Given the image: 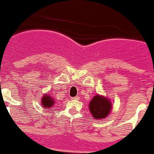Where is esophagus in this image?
<instances>
[{"instance_id": "1", "label": "esophagus", "mask_w": 154, "mask_h": 154, "mask_svg": "<svg viewBox=\"0 0 154 154\" xmlns=\"http://www.w3.org/2000/svg\"><path fill=\"white\" fill-rule=\"evenodd\" d=\"M71 99H72V100H79V96L73 97V98H72Z\"/></svg>"}]
</instances>
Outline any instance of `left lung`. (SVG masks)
I'll use <instances>...</instances> for the list:
<instances>
[{
	"mask_svg": "<svg viewBox=\"0 0 154 154\" xmlns=\"http://www.w3.org/2000/svg\"><path fill=\"white\" fill-rule=\"evenodd\" d=\"M89 110L95 119H102L109 115L111 105L109 100L100 95H95L89 103Z\"/></svg>",
	"mask_w": 154,
	"mask_h": 154,
	"instance_id": "1",
	"label": "left lung"
}]
</instances>
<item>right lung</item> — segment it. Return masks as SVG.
Listing matches in <instances>:
<instances>
[{"instance_id": "add662e5", "label": "right lung", "mask_w": 154, "mask_h": 154, "mask_svg": "<svg viewBox=\"0 0 154 154\" xmlns=\"http://www.w3.org/2000/svg\"><path fill=\"white\" fill-rule=\"evenodd\" d=\"M42 105L43 106V108H50V107L53 106L55 104L54 99H53L52 97H50V95L49 94H46L42 98Z\"/></svg>"}]
</instances>
